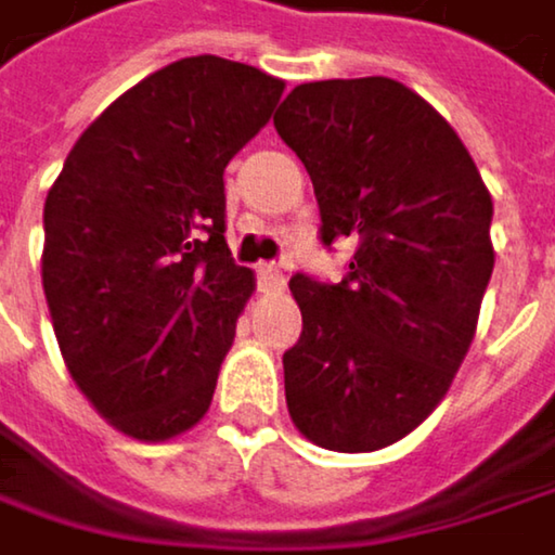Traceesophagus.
Masks as SVG:
<instances>
[{
  "mask_svg": "<svg viewBox=\"0 0 555 555\" xmlns=\"http://www.w3.org/2000/svg\"><path fill=\"white\" fill-rule=\"evenodd\" d=\"M258 278H261V287L264 291H281L284 287V268L281 264H261L258 268Z\"/></svg>",
  "mask_w": 555,
  "mask_h": 555,
  "instance_id": "34e87169",
  "label": "esophagus"
}]
</instances>
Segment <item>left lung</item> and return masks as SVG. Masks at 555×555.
<instances>
[{
	"instance_id": "left-lung-1",
	"label": "left lung",
	"mask_w": 555,
	"mask_h": 555,
	"mask_svg": "<svg viewBox=\"0 0 555 555\" xmlns=\"http://www.w3.org/2000/svg\"><path fill=\"white\" fill-rule=\"evenodd\" d=\"M278 137L310 172L320 242L357 245L339 284L291 278L287 412L330 451H376L444 399L494 271V202L448 120L392 78L297 85Z\"/></svg>"
}]
</instances>
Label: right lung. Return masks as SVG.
Listing matches in <instances>:
<instances>
[{"instance_id":"right-lung-1","label":"right lung","mask_w":555,"mask_h":555,"mask_svg":"<svg viewBox=\"0 0 555 555\" xmlns=\"http://www.w3.org/2000/svg\"><path fill=\"white\" fill-rule=\"evenodd\" d=\"M284 81L195 54L120 94L44 198L41 284L61 357L124 435L166 441L212 405L255 274L225 242V166Z\"/></svg>"}]
</instances>
